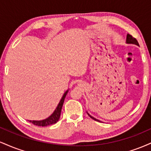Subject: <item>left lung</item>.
<instances>
[{
	"instance_id": "8db88e82",
	"label": "left lung",
	"mask_w": 151,
	"mask_h": 151,
	"mask_svg": "<svg viewBox=\"0 0 151 151\" xmlns=\"http://www.w3.org/2000/svg\"><path fill=\"white\" fill-rule=\"evenodd\" d=\"M126 43H127V44H134V45H136L139 46V44H138V41H137V40L136 39V38H134L132 35H129V34H128L127 36H126ZM87 114L89 115V116L90 118H91V119H93V120L99 121V122H101V121L98 120V119H95V118L91 116L90 115L88 112H87Z\"/></svg>"
}]
</instances>
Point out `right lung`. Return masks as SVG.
<instances>
[{
  "label": "right lung",
  "mask_w": 151,
  "mask_h": 151,
  "mask_svg": "<svg viewBox=\"0 0 151 151\" xmlns=\"http://www.w3.org/2000/svg\"><path fill=\"white\" fill-rule=\"evenodd\" d=\"M68 91L69 90H67V91L65 92V93H64L63 96H62V97L61 99V100H60V103L58 104V106H57V108L55 109V111L53 112L51 116H50L48 118H47V119L42 121H29L32 123V124H33L34 125L38 126H47L49 125H52V124H56V123L59 121V119H60V115H61L62 106H63L64 101H65L66 95L67 94Z\"/></svg>",
  "instance_id": "1"
}]
</instances>
